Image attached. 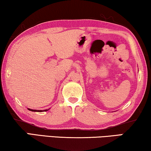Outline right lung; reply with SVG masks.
Returning <instances> with one entry per match:
<instances>
[{"mask_svg": "<svg viewBox=\"0 0 151 151\" xmlns=\"http://www.w3.org/2000/svg\"><path fill=\"white\" fill-rule=\"evenodd\" d=\"M50 109H46V110H43V111H42V110H34V109H28V110H29V111H32V112H45V111H49V110Z\"/></svg>", "mask_w": 151, "mask_h": 151, "instance_id": "right-lung-1", "label": "right lung"}]
</instances>
